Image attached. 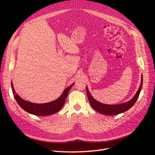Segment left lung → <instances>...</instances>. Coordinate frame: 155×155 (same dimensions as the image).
Instances as JSON below:
<instances>
[{
	"instance_id": "8db88e82",
	"label": "left lung",
	"mask_w": 155,
	"mask_h": 155,
	"mask_svg": "<svg viewBox=\"0 0 155 155\" xmlns=\"http://www.w3.org/2000/svg\"><path fill=\"white\" fill-rule=\"evenodd\" d=\"M142 85H143V75L141 77V82L140 87L133 98L126 103L118 104V105H107V104H102L99 102H97L91 95L87 87H86V91H87L88 99L89 102H90L91 106L96 111L104 115L114 116V115H117L119 114L124 112L133 106L134 104L136 102L137 99H138V97L140 95L141 90L142 88Z\"/></svg>"
}]
</instances>
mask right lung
I'll return each instance as SVG.
<instances>
[{"label": "right lung", "instance_id": "1", "mask_svg": "<svg viewBox=\"0 0 155 155\" xmlns=\"http://www.w3.org/2000/svg\"><path fill=\"white\" fill-rule=\"evenodd\" d=\"M73 84H71L65 89L62 95L58 99L46 104H34L24 101L18 94H15L12 83V88L14 98L22 109L30 114H32L38 116H45L53 114L58 112L62 108L65 101H66L68 94Z\"/></svg>", "mask_w": 155, "mask_h": 155}]
</instances>
